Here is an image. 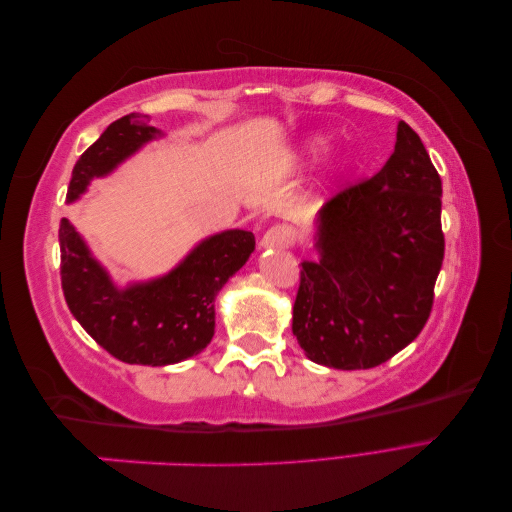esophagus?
I'll return each mask as SVG.
<instances>
[{"instance_id": "1", "label": "esophagus", "mask_w": 512, "mask_h": 512, "mask_svg": "<svg viewBox=\"0 0 512 512\" xmlns=\"http://www.w3.org/2000/svg\"><path fill=\"white\" fill-rule=\"evenodd\" d=\"M294 241V232L286 224L271 226L260 239L262 247H288Z\"/></svg>"}]
</instances>
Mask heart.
<instances>
[{
  "label": "heart",
  "mask_w": 512,
  "mask_h": 512,
  "mask_svg": "<svg viewBox=\"0 0 512 512\" xmlns=\"http://www.w3.org/2000/svg\"><path fill=\"white\" fill-rule=\"evenodd\" d=\"M307 151H309V156H312V158H318V156H322L324 151H327V143H324L322 138H316V141L309 143Z\"/></svg>",
  "instance_id": "heart-1"
}]
</instances>
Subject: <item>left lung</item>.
<instances>
[{"label": "left lung", "instance_id": "left-lung-1", "mask_svg": "<svg viewBox=\"0 0 512 512\" xmlns=\"http://www.w3.org/2000/svg\"><path fill=\"white\" fill-rule=\"evenodd\" d=\"M442 179L406 121L374 177L339 190L318 218L320 260L301 262L292 333L307 359L369 369L423 331L444 260Z\"/></svg>", "mask_w": 512, "mask_h": 512}]
</instances>
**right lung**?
Segmentation results:
<instances>
[{
  "label": "right lung",
  "instance_id": "obj_1",
  "mask_svg": "<svg viewBox=\"0 0 512 512\" xmlns=\"http://www.w3.org/2000/svg\"><path fill=\"white\" fill-rule=\"evenodd\" d=\"M156 128L145 115L113 121L74 164L68 200L151 141ZM247 230H226L200 243L177 269L147 284L119 290L91 258L70 220H61V288L72 316L115 359L130 365L162 367L198 354L213 337L215 294L254 252Z\"/></svg>",
  "mask_w": 512,
  "mask_h": 512
}]
</instances>
